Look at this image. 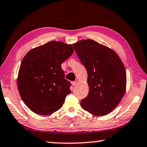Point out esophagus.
<instances>
[{"label":"esophagus","instance_id":"1","mask_svg":"<svg viewBox=\"0 0 147 147\" xmlns=\"http://www.w3.org/2000/svg\"><path fill=\"white\" fill-rule=\"evenodd\" d=\"M72 85H73L74 86H76L77 85V81H73V82H72Z\"/></svg>","mask_w":147,"mask_h":147}]
</instances>
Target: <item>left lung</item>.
I'll use <instances>...</instances> for the list:
<instances>
[{
	"label": "left lung",
	"mask_w": 147,
	"mask_h": 147,
	"mask_svg": "<svg viewBox=\"0 0 147 147\" xmlns=\"http://www.w3.org/2000/svg\"><path fill=\"white\" fill-rule=\"evenodd\" d=\"M87 72L89 91L81 101L83 109L105 116L118 106L126 90L125 67L116 52L92 39L73 45Z\"/></svg>",
	"instance_id": "8db88e82"
}]
</instances>
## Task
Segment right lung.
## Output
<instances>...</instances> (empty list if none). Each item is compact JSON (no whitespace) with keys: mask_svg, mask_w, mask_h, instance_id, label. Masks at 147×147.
Listing matches in <instances>:
<instances>
[{"mask_svg":"<svg viewBox=\"0 0 147 147\" xmlns=\"http://www.w3.org/2000/svg\"><path fill=\"white\" fill-rule=\"evenodd\" d=\"M73 53L71 45L51 41L31 49L24 56L17 85L21 98L31 111L49 115L62 107L71 91L61 64Z\"/></svg>","mask_w":147,"mask_h":147,"instance_id":"obj_1","label":"right lung"}]
</instances>
